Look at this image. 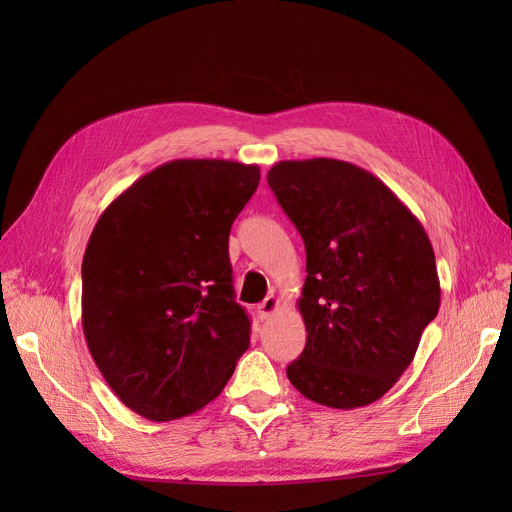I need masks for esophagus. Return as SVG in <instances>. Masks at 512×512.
Wrapping results in <instances>:
<instances>
[{"instance_id":"obj_1","label":"esophagus","mask_w":512,"mask_h":512,"mask_svg":"<svg viewBox=\"0 0 512 512\" xmlns=\"http://www.w3.org/2000/svg\"><path fill=\"white\" fill-rule=\"evenodd\" d=\"M277 309H280V299H277L275 294H269V297L258 305V316H260V320H267L269 316H273L277 312Z\"/></svg>"}]
</instances>
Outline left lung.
<instances>
[{
    "label": "left lung",
    "mask_w": 512,
    "mask_h": 512,
    "mask_svg": "<svg viewBox=\"0 0 512 512\" xmlns=\"http://www.w3.org/2000/svg\"><path fill=\"white\" fill-rule=\"evenodd\" d=\"M269 188L305 243L299 312L307 342L286 376L316 404H374L412 363L438 316L440 280L423 224L365 168L284 160Z\"/></svg>",
    "instance_id": "1"
}]
</instances>
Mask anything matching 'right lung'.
Wrapping results in <instances>:
<instances>
[{
    "mask_svg": "<svg viewBox=\"0 0 512 512\" xmlns=\"http://www.w3.org/2000/svg\"><path fill=\"white\" fill-rule=\"evenodd\" d=\"M260 168L173 160L104 209L83 256V333L106 384L149 421H175L222 393L250 348L228 235Z\"/></svg>",
    "mask_w": 512,
    "mask_h": 512,
    "instance_id": "obj_1",
    "label": "right lung"
}]
</instances>
